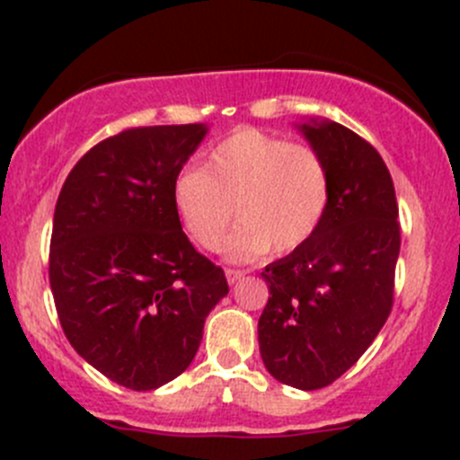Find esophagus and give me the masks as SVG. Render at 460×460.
I'll return each instance as SVG.
<instances>
[{"mask_svg":"<svg viewBox=\"0 0 460 460\" xmlns=\"http://www.w3.org/2000/svg\"><path fill=\"white\" fill-rule=\"evenodd\" d=\"M225 276H226V280H229V285H235L238 280H243L244 271L243 269H226Z\"/></svg>","mask_w":460,"mask_h":460,"instance_id":"34e87169","label":"esophagus"}]
</instances>
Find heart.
I'll use <instances>...</instances> for the list:
<instances>
[{"label":"heart","mask_w":460,"mask_h":460,"mask_svg":"<svg viewBox=\"0 0 460 460\" xmlns=\"http://www.w3.org/2000/svg\"><path fill=\"white\" fill-rule=\"evenodd\" d=\"M329 198L332 175L316 148L252 127L217 142L200 169L182 171L173 184L175 213L204 252L222 247L235 211L240 222L226 243L235 262L307 243Z\"/></svg>","instance_id":"heart-1"}]
</instances>
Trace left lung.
Segmentation results:
<instances>
[{"label":"left lung","mask_w":460,"mask_h":460,"mask_svg":"<svg viewBox=\"0 0 460 460\" xmlns=\"http://www.w3.org/2000/svg\"><path fill=\"white\" fill-rule=\"evenodd\" d=\"M332 175L316 234L260 273L269 300L258 320L267 372L296 389L341 378L367 351L394 305L401 225L378 151L329 119L300 124Z\"/></svg>","instance_id":"obj_1"}]
</instances>
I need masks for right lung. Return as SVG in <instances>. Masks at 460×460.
Masks as SVG:
<instances>
[{
  "label": "right lung",
  "instance_id": "1",
  "mask_svg": "<svg viewBox=\"0 0 460 460\" xmlns=\"http://www.w3.org/2000/svg\"><path fill=\"white\" fill-rule=\"evenodd\" d=\"M204 124L127 128L91 148L55 204L49 278L73 349L122 387L148 392L191 365L208 312L229 294L173 207Z\"/></svg>",
  "mask_w": 460,
  "mask_h": 460
}]
</instances>
